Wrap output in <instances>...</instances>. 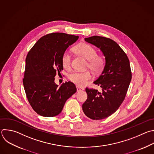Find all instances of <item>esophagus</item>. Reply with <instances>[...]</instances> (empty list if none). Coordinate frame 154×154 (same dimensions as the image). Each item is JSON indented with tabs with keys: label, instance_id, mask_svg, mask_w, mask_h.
Returning a JSON list of instances; mask_svg holds the SVG:
<instances>
[{
	"label": "esophagus",
	"instance_id": "1",
	"mask_svg": "<svg viewBox=\"0 0 154 154\" xmlns=\"http://www.w3.org/2000/svg\"><path fill=\"white\" fill-rule=\"evenodd\" d=\"M85 89L83 88H81V87H79V86H77V92H80L82 91H83Z\"/></svg>",
	"mask_w": 154,
	"mask_h": 154
}]
</instances>
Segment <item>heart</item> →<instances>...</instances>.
Masks as SVG:
<instances>
[{"label":"heart","instance_id":"1","mask_svg":"<svg viewBox=\"0 0 154 154\" xmlns=\"http://www.w3.org/2000/svg\"><path fill=\"white\" fill-rule=\"evenodd\" d=\"M75 52L83 56L88 60L87 67L94 73H100L103 71L105 66V60L103 56L97 55L96 49L91 45L82 43L74 48ZM62 63L64 68L69 69L71 64V54L68 51H65L62 56ZM92 78L89 71L85 72L75 71L69 75V80L78 86H82L87 84Z\"/></svg>","mask_w":154,"mask_h":154}]
</instances>
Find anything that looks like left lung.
Segmentation results:
<instances>
[{
	"label": "left lung",
	"instance_id": "left-lung-1",
	"mask_svg": "<svg viewBox=\"0 0 154 154\" xmlns=\"http://www.w3.org/2000/svg\"><path fill=\"white\" fill-rule=\"evenodd\" d=\"M85 40L101 51L106 63L101 74L94 82L102 91L86 88L88 98L82 109L91 119H104L114 114L125 100L132 79L129 60L124 51L111 38L94 35Z\"/></svg>",
	"mask_w": 154,
	"mask_h": 154
}]
</instances>
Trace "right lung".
<instances>
[{"label": "right lung", "instance_id": "right-lung-1", "mask_svg": "<svg viewBox=\"0 0 154 154\" xmlns=\"http://www.w3.org/2000/svg\"><path fill=\"white\" fill-rule=\"evenodd\" d=\"M79 37L61 32L48 34L41 37L27 54L23 86L30 105L41 116L59 114L66 101L77 91L71 82L59 87L54 77L63 69V53Z\"/></svg>", "mask_w": 154, "mask_h": 154}]
</instances>
